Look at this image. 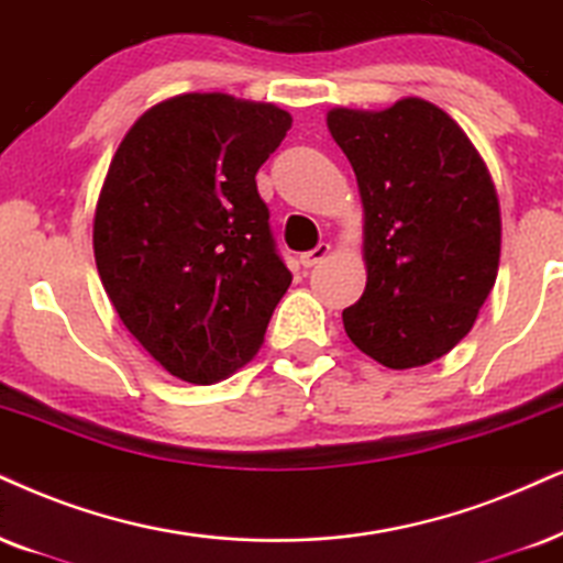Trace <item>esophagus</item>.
<instances>
[{
  "label": "esophagus",
  "instance_id": "1",
  "mask_svg": "<svg viewBox=\"0 0 563 563\" xmlns=\"http://www.w3.org/2000/svg\"><path fill=\"white\" fill-rule=\"evenodd\" d=\"M327 254H330V244H319V246L311 249V252L301 254V265L303 267H314L322 260H327Z\"/></svg>",
  "mask_w": 563,
  "mask_h": 563
}]
</instances>
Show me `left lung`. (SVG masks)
Returning <instances> with one entry per match:
<instances>
[{
  "label": "left lung",
  "instance_id": "8db88e82",
  "mask_svg": "<svg viewBox=\"0 0 563 563\" xmlns=\"http://www.w3.org/2000/svg\"><path fill=\"white\" fill-rule=\"evenodd\" d=\"M364 199L366 290L347 338L387 368L431 364L473 330L501 252L499 199L454 119L421 98L327 113Z\"/></svg>",
  "mask_w": 563,
  "mask_h": 563
}]
</instances>
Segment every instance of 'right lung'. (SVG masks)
<instances>
[{
	"instance_id": "1",
	"label": "right lung",
	"mask_w": 563,
	"mask_h": 563,
	"mask_svg": "<svg viewBox=\"0 0 563 563\" xmlns=\"http://www.w3.org/2000/svg\"><path fill=\"white\" fill-rule=\"evenodd\" d=\"M288 130L269 103L189 92L142 113L113 155L98 275L126 330L184 382L244 366L294 280L254 179Z\"/></svg>"
}]
</instances>
